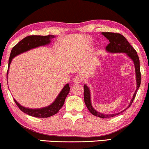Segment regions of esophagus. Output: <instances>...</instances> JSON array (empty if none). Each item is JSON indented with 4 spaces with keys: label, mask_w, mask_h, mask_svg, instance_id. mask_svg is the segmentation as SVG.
Instances as JSON below:
<instances>
[{
    "label": "esophagus",
    "mask_w": 149,
    "mask_h": 149,
    "mask_svg": "<svg viewBox=\"0 0 149 149\" xmlns=\"http://www.w3.org/2000/svg\"><path fill=\"white\" fill-rule=\"evenodd\" d=\"M72 81L74 84H78V83H80V82L82 81V80H81V78H80V77L76 76V77H74V78H73Z\"/></svg>",
    "instance_id": "1"
}]
</instances>
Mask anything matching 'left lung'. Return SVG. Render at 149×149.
<instances>
[{"mask_svg": "<svg viewBox=\"0 0 149 149\" xmlns=\"http://www.w3.org/2000/svg\"><path fill=\"white\" fill-rule=\"evenodd\" d=\"M102 35L105 36L106 38L108 39L109 43L106 46V50L108 52L110 53H126L127 55H128L130 58L132 59V61L134 62L135 64V71H136V78H137V89L135 94L133 95V97H132L131 102H130L129 106L127 107H130L131 106L132 102H133L134 99H135L136 93H137V89H139V86L141 84V72H140V65H139V59L138 57L137 52L134 48L129 44V42L127 41V39L125 38L124 36L119 33H102ZM84 100H85V103L86 106L89 112H91L92 114H94V116H98L100 118H110L115 116L116 115H119L120 113L123 112V111L121 112H118L116 114H102L101 112H98L96 110H95L92 106V104H91L90 101V92H89V89L87 85H84ZM126 108V109H127Z\"/></svg>", "mask_w": 149, "mask_h": 149, "instance_id": "8db88e82", "label": "left lung"}]
</instances>
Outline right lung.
Listing matches in <instances>:
<instances>
[{
  "label": "right lung",
  "mask_w": 149,
  "mask_h": 149,
  "mask_svg": "<svg viewBox=\"0 0 149 149\" xmlns=\"http://www.w3.org/2000/svg\"><path fill=\"white\" fill-rule=\"evenodd\" d=\"M55 37L54 35H48L46 36H41V35H30L28 37L23 38L22 40L20 41L17 44L12 48L11 53H10V59H9V64H8V69L10 64L11 63L12 60L13 59L16 55L20 54L23 52L28 51L31 48L38 47L39 46H44L46 44H49L51 42V40ZM8 72H7V76H8ZM8 78V77H7ZM70 90V87L69 84H67L61 91L60 94L57 96V97L55 101L53 102L49 106L44 107L41 109H36V110H33V109L26 108V107L21 106L19 103H17L15 99H14L15 103L17 104L20 110L22 112H24L28 115L35 117L38 118H47L50 116L54 115L57 114L60 110L61 107L63 106L65 98L69 94Z\"/></svg>",
  "instance_id": "1"
}]
</instances>
